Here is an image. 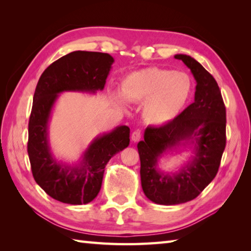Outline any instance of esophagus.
Instances as JSON below:
<instances>
[{
  "instance_id": "34e87169",
  "label": "esophagus",
  "mask_w": 251,
  "mask_h": 251,
  "mask_svg": "<svg viewBox=\"0 0 251 251\" xmlns=\"http://www.w3.org/2000/svg\"><path fill=\"white\" fill-rule=\"evenodd\" d=\"M141 139V131L139 129L135 130L134 132L131 134V140L134 142H138Z\"/></svg>"
}]
</instances>
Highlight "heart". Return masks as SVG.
Listing matches in <instances>:
<instances>
[{
  "mask_svg": "<svg viewBox=\"0 0 251 251\" xmlns=\"http://www.w3.org/2000/svg\"><path fill=\"white\" fill-rule=\"evenodd\" d=\"M191 77L181 71L163 68H146L123 78L121 94L114 100L121 106L128 102H143L142 114L152 125H165L184 108L192 93Z\"/></svg>",
  "mask_w": 251,
  "mask_h": 251,
  "instance_id": "heart-1",
  "label": "heart"
}]
</instances>
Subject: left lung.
<instances>
[{
	"label": "left lung",
	"mask_w": 251,
	"mask_h": 251,
	"mask_svg": "<svg viewBox=\"0 0 251 251\" xmlns=\"http://www.w3.org/2000/svg\"><path fill=\"white\" fill-rule=\"evenodd\" d=\"M175 58L195 78L194 102L167 124L147 127L145 140L137 146L142 190L159 205L183 204L199 196L216 177L226 142V106L216 79L191 56ZM181 146L192 149L190 161L176 173L162 172L159 158Z\"/></svg>",
	"instance_id": "1"
}]
</instances>
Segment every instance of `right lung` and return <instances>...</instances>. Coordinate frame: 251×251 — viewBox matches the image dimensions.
I'll list each match as a JSON object with an SVG mask.
<instances>
[{"mask_svg":"<svg viewBox=\"0 0 251 251\" xmlns=\"http://www.w3.org/2000/svg\"><path fill=\"white\" fill-rule=\"evenodd\" d=\"M113 57L105 52L76 50L52 62L42 73L29 120L28 154L35 182L65 204L82 205L95 200L102 184L105 165L129 146V127L117 126L90 142L78 164L59 162L50 146L49 123L59 94L102 90Z\"/></svg>","mask_w":251,"mask_h":251,"instance_id":"add662e5","label":"right lung"}]
</instances>
